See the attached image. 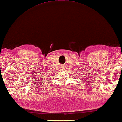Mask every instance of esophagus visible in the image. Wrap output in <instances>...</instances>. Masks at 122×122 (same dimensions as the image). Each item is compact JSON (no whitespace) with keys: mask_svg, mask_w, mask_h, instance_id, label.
Here are the masks:
<instances>
[{"mask_svg":"<svg viewBox=\"0 0 122 122\" xmlns=\"http://www.w3.org/2000/svg\"><path fill=\"white\" fill-rule=\"evenodd\" d=\"M62 67H63V66H62ZM63 68V67H61V68Z\"/></svg>","mask_w":122,"mask_h":122,"instance_id":"34e87169","label":"esophagus"}]
</instances>
